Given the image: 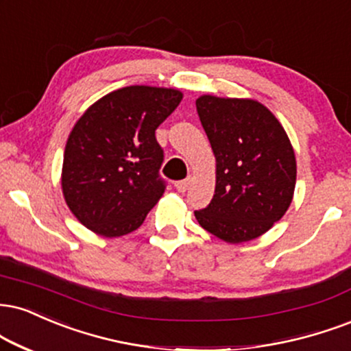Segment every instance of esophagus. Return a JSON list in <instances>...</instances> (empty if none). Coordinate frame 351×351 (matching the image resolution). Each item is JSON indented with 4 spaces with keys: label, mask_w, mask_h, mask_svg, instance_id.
Returning a JSON list of instances; mask_svg holds the SVG:
<instances>
[{
    "label": "esophagus",
    "mask_w": 351,
    "mask_h": 351,
    "mask_svg": "<svg viewBox=\"0 0 351 351\" xmlns=\"http://www.w3.org/2000/svg\"><path fill=\"white\" fill-rule=\"evenodd\" d=\"M191 181H193L191 176H188L186 180L176 181V183H175V186H176V189H178L180 193H184V191H186V189H188L189 186H191Z\"/></svg>",
    "instance_id": "esophagus-1"
}]
</instances>
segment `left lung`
I'll use <instances>...</instances> for the list:
<instances>
[{
    "mask_svg": "<svg viewBox=\"0 0 351 351\" xmlns=\"http://www.w3.org/2000/svg\"><path fill=\"white\" fill-rule=\"evenodd\" d=\"M202 128L216 157V189L196 210L202 229L227 243L253 240L285 216L296 186V157L288 134L255 99H196Z\"/></svg>",
    "mask_w": 351,
    "mask_h": 351,
    "instance_id": "1",
    "label": "left lung"
}]
</instances>
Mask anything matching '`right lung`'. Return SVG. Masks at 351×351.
Segmentation results:
<instances>
[{"instance_id": "obj_1", "label": "right lung", "mask_w": 351, "mask_h": 351, "mask_svg": "<svg viewBox=\"0 0 351 351\" xmlns=\"http://www.w3.org/2000/svg\"><path fill=\"white\" fill-rule=\"evenodd\" d=\"M183 93L134 84L91 104L73 125L62 167V191L86 229L112 239L142 226L165 193L163 150L155 130Z\"/></svg>"}]
</instances>
